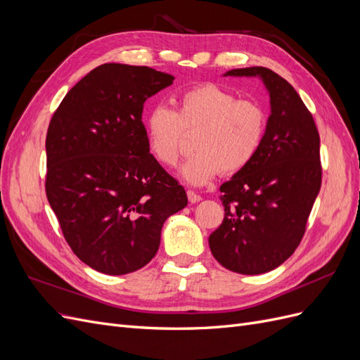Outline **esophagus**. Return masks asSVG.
Instances as JSON below:
<instances>
[{
  "label": "esophagus",
  "instance_id": "1",
  "mask_svg": "<svg viewBox=\"0 0 360 360\" xmlns=\"http://www.w3.org/2000/svg\"><path fill=\"white\" fill-rule=\"evenodd\" d=\"M186 193H188V198H189V201H191V202H193V204H195V202H200V201L202 200V197H201L200 193L193 192V191H191V189H189Z\"/></svg>",
  "mask_w": 360,
  "mask_h": 360
}]
</instances>
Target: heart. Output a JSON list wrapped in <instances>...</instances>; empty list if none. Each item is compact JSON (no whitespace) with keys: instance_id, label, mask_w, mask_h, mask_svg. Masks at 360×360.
Returning a JSON list of instances; mask_svg holds the SVG:
<instances>
[{"instance_id":"1","label":"heart","mask_w":360,"mask_h":360,"mask_svg":"<svg viewBox=\"0 0 360 360\" xmlns=\"http://www.w3.org/2000/svg\"><path fill=\"white\" fill-rule=\"evenodd\" d=\"M269 126L266 106L255 99H238L222 86L204 82L181 91L176 111L165 105L151 108L146 118L150 155L174 168L192 135L195 153L181 167V177L202 186L217 174L233 176L255 159Z\"/></svg>"}]
</instances>
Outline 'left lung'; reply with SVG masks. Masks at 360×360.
Instances as JSON below:
<instances>
[{"instance_id":"1","label":"left lung","mask_w":360,"mask_h":360,"mask_svg":"<svg viewBox=\"0 0 360 360\" xmlns=\"http://www.w3.org/2000/svg\"><path fill=\"white\" fill-rule=\"evenodd\" d=\"M228 76H259L271 114L258 155L221 186L224 221L209 237L217 263L242 275L266 274L292 255L321 188L320 135L297 91L267 68Z\"/></svg>"}]
</instances>
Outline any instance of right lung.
<instances>
[{
	"mask_svg": "<svg viewBox=\"0 0 360 360\" xmlns=\"http://www.w3.org/2000/svg\"><path fill=\"white\" fill-rule=\"evenodd\" d=\"M174 76L106 63L76 84L46 135V197L73 254L106 275L144 267L162 225L188 204L181 184L150 155L144 102Z\"/></svg>",
	"mask_w": 360,
	"mask_h": 360,
	"instance_id": "obj_1",
	"label": "right lung"
}]
</instances>
